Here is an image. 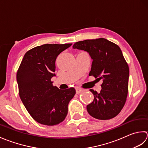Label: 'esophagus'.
Here are the masks:
<instances>
[{"mask_svg":"<svg viewBox=\"0 0 148 148\" xmlns=\"http://www.w3.org/2000/svg\"><path fill=\"white\" fill-rule=\"evenodd\" d=\"M82 91H83L82 89L78 88V87H77V88H76V93H77V94H79V93L82 92Z\"/></svg>","mask_w":148,"mask_h":148,"instance_id":"34e87169","label":"esophagus"}]
</instances>
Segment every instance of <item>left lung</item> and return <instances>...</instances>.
<instances>
[{"mask_svg":"<svg viewBox=\"0 0 148 148\" xmlns=\"http://www.w3.org/2000/svg\"><path fill=\"white\" fill-rule=\"evenodd\" d=\"M73 48L89 53L92 59L89 76L103 81L100 92L90 89L94 99L87 105V112L100 120L116 117L124 107L128 91L129 68L120 48L105 38L78 41Z\"/></svg>","mask_w":148,"mask_h":148,"instance_id":"obj_1","label":"left lung"}]
</instances>
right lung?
I'll use <instances>...</instances> for the list:
<instances>
[{"label":"right lung","instance_id":"obj_1","mask_svg":"<svg viewBox=\"0 0 148 148\" xmlns=\"http://www.w3.org/2000/svg\"><path fill=\"white\" fill-rule=\"evenodd\" d=\"M71 43L45 44L33 48L24 56L16 73L19 95L30 115L42 125L62 122L69 102L76 91L73 87L59 89L53 86L56 60Z\"/></svg>","mask_w":148,"mask_h":148}]
</instances>
